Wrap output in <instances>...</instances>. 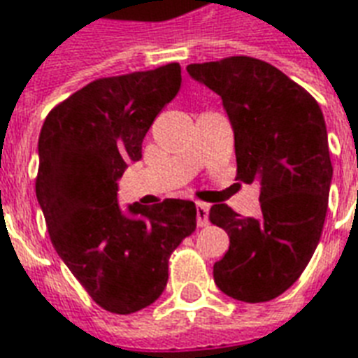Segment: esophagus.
Instances as JSON below:
<instances>
[{
  "label": "esophagus",
  "mask_w": 358,
  "mask_h": 358,
  "mask_svg": "<svg viewBox=\"0 0 358 358\" xmlns=\"http://www.w3.org/2000/svg\"><path fill=\"white\" fill-rule=\"evenodd\" d=\"M196 220L199 227L208 225V205H205V203H196Z\"/></svg>",
  "instance_id": "1"
}]
</instances>
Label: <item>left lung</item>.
Wrapping results in <instances>:
<instances>
[{
  "label": "left lung",
  "instance_id": "8db88e82",
  "mask_svg": "<svg viewBox=\"0 0 358 358\" xmlns=\"http://www.w3.org/2000/svg\"><path fill=\"white\" fill-rule=\"evenodd\" d=\"M187 71L222 98L236 177L260 187L259 218L210 207L208 220L229 234L214 282L238 301H270L299 279L322 236L333 181L324 114L305 88L259 59L229 57Z\"/></svg>",
  "mask_w": 358,
  "mask_h": 358
}]
</instances>
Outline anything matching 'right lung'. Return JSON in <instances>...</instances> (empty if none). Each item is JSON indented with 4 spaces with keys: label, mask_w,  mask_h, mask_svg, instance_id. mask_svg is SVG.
Segmentation results:
<instances>
[{
    "label": "right lung",
    "mask_w": 358,
    "mask_h": 358,
    "mask_svg": "<svg viewBox=\"0 0 358 358\" xmlns=\"http://www.w3.org/2000/svg\"><path fill=\"white\" fill-rule=\"evenodd\" d=\"M181 88L177 62L105 77L57 105L38 136L36 199L53 248L108 313L161 297L168 259L196 231V205L164 199L122 208L118 179L142 159V140Z\"/></svg>",
    "instance_id": "add662e5"
}]
</instances>
